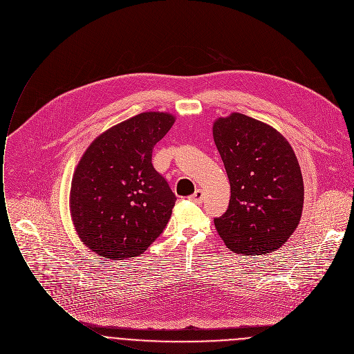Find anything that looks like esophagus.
<instances>
[{
	"label": "esophagus",
	"mask_w": 354,
	"mask_h": 354,
	"mask_svg": "<svg viewBox=\"0 0 354 354\" xmlns=\"http://www.w3.org/2000/svg\"><path fill=\"white\" fill-rule=\"evenodd\" d=\"M189 199H191L192 202H195V203H202L203 199H205V194H203L202 189H196L195 194H194L192 196H189Z\"/></svg>",
	"instance_id": "34e87169"
}]
</instances>
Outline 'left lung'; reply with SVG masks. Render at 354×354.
<instances>
[{"label": "left lung", "mask_w": 354, "mask_h": 354, "mask_svg": "<svg viewBox=\"0 0 354 354\" xmlns=\"http://www.w3.org/2000/svg\"><path fill=\"white\" fill-rule=\"evenodd\" d=\"M231 199L214 218L225 245L236 254L265 255L297 230L304 207V180L290 142L272 126L234 113L213 124Z\"/></svg>", "instance_id": "left-lung-1"}]
</instances>
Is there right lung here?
Returning <instances> with one entry per match:
<instances>
[{"label": "right lung", "mask_w": 354, "mask_h": 354, "mask_svg": "<svg viewBox=\"0 0 354 354\" xmlns=\"http://www.w3.org/2000/svg\"><path fill=\"white\" fill-rule=\"evenodd\" d=\"M176 118L141 113L93 140L71 181L70 210L84 244L100 257L142 254L160 235L176 203L152 166V149Z\"/></svg>", "instance_id": "obj_1"}]
</instances>
